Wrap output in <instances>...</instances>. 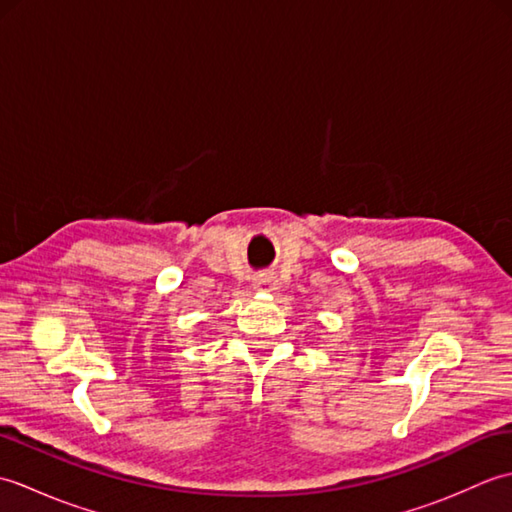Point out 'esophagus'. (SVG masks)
<instances>
[{"label": "esophagus", "mask_w": 512, "mask_h": 512, "mask_svg": "<svg viewBox=\"0 0 512 512\" xmlns=\"http://www.w3.org/2000/svg\"><path fill=\"white\" fill-rule=\"evenodd\" d=\"M275 281H277V279H275L273 275H262V277H259V279L255 281V288L268 292V290L275 288Z\"/></svg>", "instance_id": "1"}]
</instances>
